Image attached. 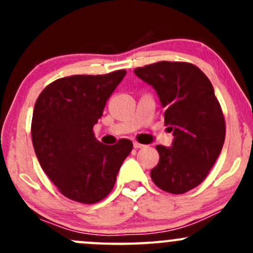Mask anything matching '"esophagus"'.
<instances>
[{
    "label": "esophagus",
    "mask_w": 253,
    "mask_h": 253,
    "mask_svg": "<svg viewBox=\"0 0 253 253\" xmlns=\"http://www.w3.org/2000/svg\"><path fill=\"white\" fill-rule=\"evenodd\" d=\"M133 147L134 149H141V148L144 147V144H142V143L139 142H133Z\"/></svg>",
    "instance_id": "34e87169"
}]
</instances>
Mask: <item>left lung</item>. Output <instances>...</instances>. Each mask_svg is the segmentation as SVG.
<instances>
[{
  "label": "left lung",
  "instance_id": "1",
  "mask_svg": "<svg viewBox=\"0 0 253 253\" xmlns=\"http://www.w3.org/2000/svg\"><path fill=\"white\" fill-rule=\"evenodd\" d=\"M134 73L157 90L171 147L157 145L159 163L153 182L174 195L197 187L209 174L225 141V120L208 77L188 62H160Z\"/></svg>",
  "mask_w": 253,
  "mask_h": 253
}]
</instances>
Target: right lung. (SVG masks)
Wrapping results in <instances>:
<instances>
[{
  "label": "right lung",
  "instance_id": "1",
  "mask_svg": "<svg viewBox=\"0 0 253 253\" xmlns=\"http://www.w3.org/2000/svg\"><path fill=\"white\" fill-rule=\"evenodd\" d=\"M126 75H76L56 79L38 96L32 139L45 174L70 200L93 205L114 188L122 163L133 144L122 138L105 145L95 138L94 125Z\"/></svg>",
  "mask_w": 253,
  "mask_h": 253
}]
</instances>
